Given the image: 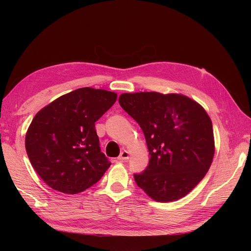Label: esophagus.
<instances>
[{
	"mask_svg": "<svg viewBox=\"0 0 251 251\" xmlns=\"http://www.w3.org/2000/svg\"><path fill=\"white\" fill-rule=\"evenodd\" d=\"M128 158H129V152L128 151L124 150V151L121 152L120 156H119L120 161H127V159H128Z\"/></svg>",
	"mask_w": 251,
	"mask_h": 251,
	"instance_id": "34e87169",
	"label": "esophagus"
}]
</instances>
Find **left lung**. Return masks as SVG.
<instances>
[{
	"instance_id": "8db88e82",
	"label": "left lung",
	"mask_w": 251,
	"mask_h": 251,
	"mask_svg": "<svg viewBox=\"0 0 251 251\" xmlns=\"http://www.w3.org/2000/svg\"><path fill=\"white\" fill-rule=\"evenodd\" d=\"M121 106L140 125L150 162L134 175L137 185L156 201L180 200L205 177L215 155L209 115L181 94L125 93Z\"/></svg>"
}]
</instances>
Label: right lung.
Here are the masks:
<instances>
[{
    "mask_svg": "<svg viewBox=\"0 0 251 251\" xmlns=\"http://www.w3.org/2000/svg\"><path fill=\"white\" fill-rule=\"evenodd\" d=\"M104 89L83 87L37 112L25 134V150L37 175L51 189L76 194L101 179L111 163L95 129L116 101Z\"/></svg>",
    "mask_w": 251,
    "mask_h": 251,
    "instance_id": "1",
    "label": "right lung"
}]
</instances>
